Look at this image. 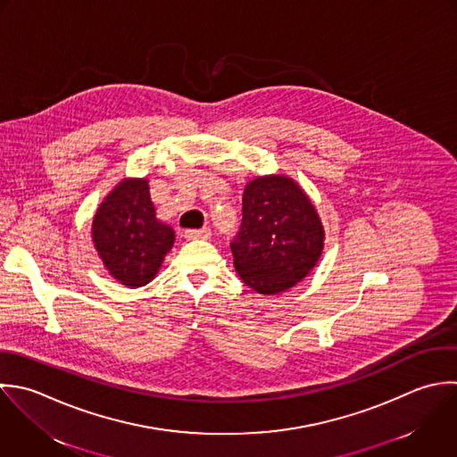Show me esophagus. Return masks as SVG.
Segmentation results:
<instances>
[{
  "label": "esophagus",
  "mask_w": 457,
  "mask_h": 457,
  "mask_svg": "<svg viewBox=\"0 0 457 457\" xmlns=\"http://www.w3.org/2000/svg\"><path fill=\"white\" fill-rule=\"evenodd\" d=\"M212 237V231L210 228H201V229H187L185 231V238L188 240H197V238H210Z\"/></svg>",
  "instance_id": "obj_1"
}]
</instances>
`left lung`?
I'll use <instances>...</instances> for the list:
<instances>
[{
    "label": "left lung",
    "mask_w": 457,
    "mask_h": 457,
    "mask_svg": "<svg viewBox=\"0 0 457 457\" xmlns=\"http://www.w3.org/2000/svg\"><path fill=\"white\" fill-rule=\"evenodd\" d=\"M324 229L301 187L285 176L253 179L242 197V224L231 240L235 269L258 294H279L317 265Z\"/></svg>",
    "instance_id": "8db88e82"
}]
</instances>
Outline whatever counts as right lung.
Listing matches in <instances>:
<instances>
[{
    "label": "right lung",
    "mask_w": 457,
    "mask_h": 457,
    "mask_svg": "<svg viewBox=\"0 0 457 457\" xmlns=\"http://www.w3.org/2000/svg\"><path fill=\"white\" fill-rule=\"evenodd\" d=\"M92 238L110 274L137 288L158 272L174 244V231L154 217L147 181L124 179L96 212Z\"/></svg>",
    "instance_id": "add662e5"
}]
</instances>
